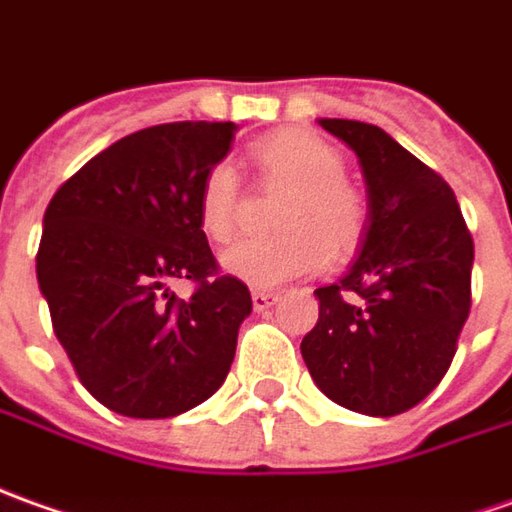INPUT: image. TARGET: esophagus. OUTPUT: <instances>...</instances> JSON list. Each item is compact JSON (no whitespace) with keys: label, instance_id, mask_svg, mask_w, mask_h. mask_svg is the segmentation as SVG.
I'll return each instance as SVG.
<instances>
[{"label":"esophagus","instance_id":"obj_1","mask_svg":"<svg viewBox=\"0 0 512 512\" xmlns=\"http://www.w3.org/2000/svg\"><path fill=\"white\" fill-rule=\"evenodd\" d=\"M280 300V294H274V291H252V305H255V311H269L274 308Z\"/></svg>","mask_w":512,"mask_h":512}]
</instances>
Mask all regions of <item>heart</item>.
Here are the masks:
<instances>
[{
    "label": "heart",
    "instance_id": "1",
    "mask_svg": "<svg viewBox=\"0 0 512 512\" xmlns=\"http://www.w3.org/2000/svg\"><path fill=\"white\" fill-rule=\"evenodd\" d=\"M252 162L274 184L288 187L274 238H249L221 255V269L252 288L311 277L328 263V246L347 252L364 232L367 207L356 187L344 182V159L322 137L302 128L277 131L252 145ZM198 227L215 243L238 229L241 187L229 165H212L198 187Z\"/></svg>",
    "mask_w": 512,
    "mask_h": 512
}]
</instances>
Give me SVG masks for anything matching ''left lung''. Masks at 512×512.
<instances>
[{"label": "left lung", "instance_id": "8db88e82", "mask_svg": "<svg viewBox=\"0 0 512 512\" xmlns=\"http://www.w3.org/2000/svg\"><path fill=\"white\" fill-rule=\"evenodd\" d=\"M356 154L367 227L339 283L316 288L300 350L314 384L350 412L392 417L443 381L471 311L474 241L454 190L384 128L322 117Z\"/></svg>", "mask_w": 512, "mask_h": 512}]
</instances>
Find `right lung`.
<instances>
[{"instance_id": "obj_1", "label": "right lung", "mask_w": 512, "mask_h": 512, "mask_svg": "<svg viewBox=\"0 0 512 512\" xmlns=\"http://www.w3.org/2000/svg\"><path fill=\"white\" fill-rule=\"evenodd\" d=\"M235 123H165L117 139L58 187L44 212L38 288L81 384L106 409L176 417L224 384L249 288L215 277L198 187ZM173 279L199 283L190 301Z\"/></svg>"}]
</instances>
